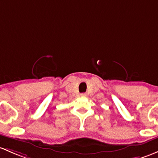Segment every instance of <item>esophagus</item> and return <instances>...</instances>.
I'll return each mask as SVG.
<instances>
[{
  "instance_id": "obj_1",
  "label": "esophagus",
  "mask_w": 158,
  "mask_h": 158,
  "mask_svg": "<svg viewBox=\"0 0 158 158\" xmlns=\"http://www.w3.org/2000/svg\"><path fill=\"white\" fill-rule=\"evenodd\" d=\"M80 95L82 96V97H85V96L87 95V94H86V93H82V94H81Z\"/></svg>"
}]
</instances>
